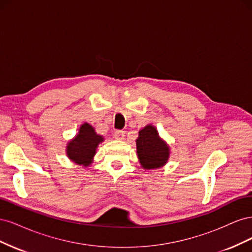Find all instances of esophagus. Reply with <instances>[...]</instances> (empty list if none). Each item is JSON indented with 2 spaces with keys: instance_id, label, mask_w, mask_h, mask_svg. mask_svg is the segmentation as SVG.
Listing matches in <instances>:
<instances>
[{
  "instance_id": "esophagus-1",
  "label": "esophagus",
  "mask_w": 252,
  "mask_h": 252,
  "mask_svg": "<svg viewBox=\"0 0 252 252\" xmlns=\"http://www.w3.org/2000/svg\"><path fill=\"white\" fill-rule=\"evenodd\" d=\"M114 138L117 140H124L125 138V131L123 130H116L114 131Z\"/></svg>"
}]
</instances>
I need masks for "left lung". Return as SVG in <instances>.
I'll return each instance as SVG.
<instances>
[{"label": "left lung", "instance_id": "8db88e82", "mask_svg": "<svg viewBox=\"0 0 252 252\" xmlns=\"http://www.w3.org/2000/svg\"><path fill=\"white\" fill-rule=\"evenodd\" d=\"M136 154L144 169H157L163 167L169 158V146L158 136L157 128L145 126L136 139Z\"/></svg>", "mask_w": 252, "mask_h": 252}]
</instances>
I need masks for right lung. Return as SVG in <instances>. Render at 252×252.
Segmentation results:
<instances>
[{"label": "right lung", "mask_w": 252, "mask_h": 252, "mask_svg": "<svg viewBox=\"0 0 252 252\" xmlns=\"http://www.w3.org/2000/svg\"><path fill=\"white\" fill-rule=\"evenodd\" d=\"M103 141V136L97 134L93 126L84 123L79 129V133L67 144L66 154L75 164L87 167L93 163L98 144Z\"/></svg>", "instance_id": "right-lung-1"}]
</instances>
